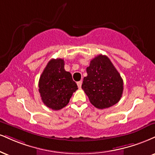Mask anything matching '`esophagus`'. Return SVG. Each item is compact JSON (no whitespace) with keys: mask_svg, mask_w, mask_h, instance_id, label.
Returning <instances> with one entry per match:
<instances>
[{"mask_svg":"<svg viewBox=\"0 0 155 155\" xmlns=\"http://www.w3.org/2000/svg\"><path fill=\"white\" fill-rule=\"evenodd\" d=\"M81 84H82V81H78V82H77V85H78V87H79V88H81Z\"/></svg>","mask_w":155,"mask_h":155,"instance_id":"1","label":"esophagus"}]
</instances>
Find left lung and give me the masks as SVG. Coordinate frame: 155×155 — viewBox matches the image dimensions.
I'll return each instance as SVG.
<instances>
[{
    "instance_id": "8db88e82",
    "label": "left lung",
    "mask_w": 155,
    "mask_h": 155,
    "mask_svg": "<svg viewBox=\"0 0 155 155\" xmlns=\"http://www.w3.org/2000/svg\"><path fill=\"white\" fill-rule=\"evenodd\" d=\"M81 88L94 107L105 109L118 103L122 97L124 81L109 58L99 55L87 68Z\"/></svg>"
}]
</instances>
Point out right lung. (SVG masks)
Segmentation results:
<instances>
[{
    "label": "right lung",
    "mask_w": 155,
    "mask_h": 155,
    "mask_svg": "<svg viewBox=\"0 0 155 155\" xmlns=\"http://www.w3.org/2000/svg\"><path fill=\"white\" fill-rule=\"evenodd\" d=\"M77 89L71 73L64 69V61L50 60L39 80V92L45 105L54 110L62 109Z\"/></svg>",
    "instance_id": "obj_1"
}]
</instances>
